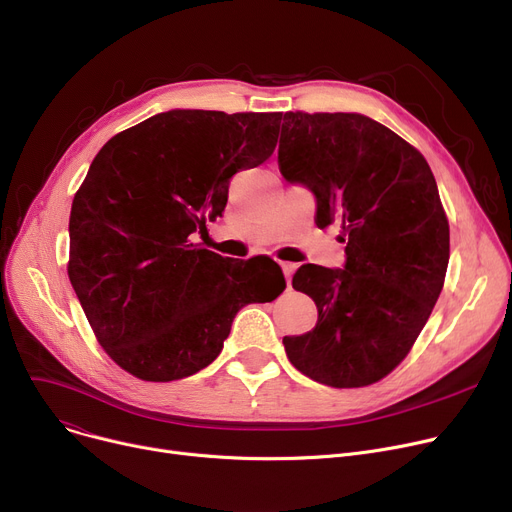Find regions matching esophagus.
<instances>
[{"label":"esophagus","mask_w":512,"mask_h":512,"mask_svg":"<svg viewBox=\"0 0 512 512\" xmlns=\"http://www.w3.org/2000/svg\"><path fill=\"white\" fill-rule=\"evenodd\" d=\"M280 265H282V272H284L286 284L290 286V280H292V274H294V270H297V265H294V263H288V261H284V263H280Z\"/></svg>","instance_id":"esophagus-1"}]
</instances>
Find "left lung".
Wrapping results in <instances>:
<instances>
[{
  "label": "left lung",
  "instance_id": "obj_1",
  "mask_svg": "<svg viewBox=\"0 0 512 512\" xmlns=\"http://www.w3.org/2000/svg\"><path fill=\"white\" fill-rule=\"evenodd\" d=\"M282 176L315 195V222L344 230V267L301 265L292 278L317 305V324L284 336L311 380L361 388L411 351L432 313L450 257V230L425 157L363 114L286 112Z\"/></svg>",
  "mask_w": 512,
  "mask_h": 512
}]
</instances>
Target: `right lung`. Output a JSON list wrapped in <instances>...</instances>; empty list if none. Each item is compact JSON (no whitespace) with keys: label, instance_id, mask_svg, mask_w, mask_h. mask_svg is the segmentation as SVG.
<instances>
[{"label":"right lung","instance_id":"1","mask_svg":"<svg viewBox=\"0 0 512 512\" xmlns=\"http://www.w3.org/2000/svg\"><path fill=\"white\" fill-rule=\"evenodd\" d=\"M282 114L172 110L95 155L70 211L68 276L89 324L124 371L182 380L220 355L234 315L286 288L272 259L238 261L191 236L218 218L230 178L278 143ZM268 278L254 284L258 263Z\"/></svg>","mask_w":512,"mask_h":512}]
</instances>
